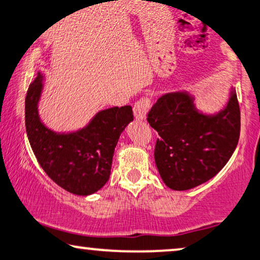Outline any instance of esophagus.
Wrapping results in <instances>:
<instances>
[{"label":"esophagus","instance_id":"34e87169","mask_svg":"<svg viewBox=\"0 0 260 260\" xmlns=\"http://www.w3.org/2000/svg\"><path fill=\"white\" fill-rule=\"evenodd\" d=\"M150 100L148 98H142L136 102L134 106V115H135L136 120H143L146 118L147 112L149 110Z\"/></svg>","mask_w":260,"mask_h":260}]
</instances>
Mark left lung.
<instances>
[{
    "label": "left lung",
    "mask_w": 260,
    "mask_h": 260,
    "mask_svg": "<svg viewBox=\"0 0 260 260\" xmlns=\"http://www.w3.org/2000/svg\"><path fill=\"white\" fill-rule=\"evenodd\" d=\"M147 120L159 135L154 150L159 175L174 190H188L214 177L239 142L235 89L224 108L212 114L199 111L189 91L166 92L149 111Z\"/></svg>",
    "instance_id": "obj_1"
}]
</instances>
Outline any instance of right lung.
Listing matches in <instances>:
<instances>
[{"label":"right lung","mask_w":260,"mask_h":260,"mask_svg":"<svg viewBox=\"0 0 260 260\" xmlns=\"http://www.w3.org/2000/svg\"><path fill=\"white\" fill-rule=\"evenodd\" d=\"M44 77L38 73L25 99V125L31 148L44 172L57 185L88 197L104 187L111 175L120 134L134 120L131 106L99 111L85 126L57 133L41 120L38 102Z\"/></svg>","instance_id":"obj_1"}]
</instances>
